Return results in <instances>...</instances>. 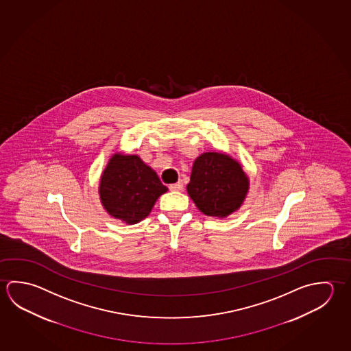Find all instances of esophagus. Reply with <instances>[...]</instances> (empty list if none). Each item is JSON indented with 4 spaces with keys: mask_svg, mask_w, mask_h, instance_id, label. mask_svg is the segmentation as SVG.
Returning <instances> with one entry per match:
<instances>
[{
    "mask_svg": "<svg viewBox=\"0 0 351 351\" xmlns=\"http://www.w3.org/2000/svg\"><path fill=\"white\" fill-rule=\"evenodd\" d=\"M169 189L171 191H181L184 189V184H182V181H178L176 184H170Z\"/></svg>",
    "mask_w": 351,
    "mask_h": 351,
    "instance_id": "1",
    "label": "esophagus"
}]
</instances>
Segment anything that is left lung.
I'll list each match as a JSON object with an SVG mask.
<instances>
[{"mask_svg": "<svg viewBox=\"0 0 351 351\" xmlns=\"http://www.w3.org/2000/svg\"><path fill=\"white\" fill-rule=\"evenodd\" d=\"M247 191L249 178L229 155L209 152L193 162L187 192L203 215H232L244 202Z\"/></svg>", "mask_w": 351, "mask_h": 351, "instance_id": "obj_1", "label": "left lung"}]
</instances>
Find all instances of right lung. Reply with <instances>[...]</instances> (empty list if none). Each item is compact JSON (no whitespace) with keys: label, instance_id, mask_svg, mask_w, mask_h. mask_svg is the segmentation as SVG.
Listing matches in <instances>:
<instances>
[{"label":"right lung","instance_id":"right-lung-1","mask_svg":"<svg viewBox=\"0 0 351 351\" xmlns=\"http://www.w3.org/2000/svg\"><path fill=\"white\" fill-rule=\"evenodd\" d=\"M167 191L152 167L138 155H113L99 181V198L108 215L136 224L148 217Z\"/></svg>","mask_w":351,"mask_h":351}]
</instances>
